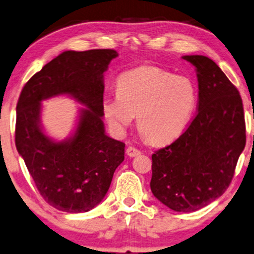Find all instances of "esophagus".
<instances>
[{
	"instance_id": "1",
	"label": "esophagus",
	"mask_w": 254,
	"mask_h": 254,
	"mask_svg": "<svg viewBox=\"0 0 254 254\" xmlns=\"http://www.w3.org/2000/svg\"><path fill=\"white\" fill-rule=\"evenodd\" d=\"M126 153H127L128 156H136V155L141 154V152H140L139 149L135 148V147H133V146L128 147V148L126 149Z\"/></svg>"
}]
</instances>
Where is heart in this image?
Listing matches in <instances>:
<instances>
[{
    "instance_id": "1",
    "label": "heart",
    "mask_w": 254,
    "mask_h": 254,
    "mask_svg": "<svg viewBox=\"0 0 254 254\" xmlns=\"http://www.w3.org/2000/svg\"><path fill=\"white\" fill-rule=\"evenodd\" d=\"M118 96L103 102V114L114 132L124 133L133 117L147 141L161 145L186 128L196 105L195 84L155 65L124 71L117 81Z\"/></svg>"
}]
</instances>
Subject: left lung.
Wrapping results in <instances>:
<instances>
[{"label":"left lung","instance_id":"obj_1","mask_svg":"<svg viewBox=\"0 0 254 254\" xmlns=\"http://www.w3.org/2000/svg\"><path fill=\"white\" fill-rule=\"evenodd\" d=\"M196 68L198 112L187 129L152 155L151 190L175 212H194L228 189L246 145L239 90L211 59L186 55Z\"/></svg>","mask_w":254,"mask_h":254}]
</instances>
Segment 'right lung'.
<instances>
[{
  "mask_svg": "<svg viewBox=\"0 0 254 254\" xmlns=\"http://www.w3.org/2000/svg\"><path fill=\"white\" fill-rule=\"evenodd\" d=\"M113 49L64 52L30 77L16 106L15 143L41 196L59 211L88 212L105 198L125 143L105 134L103 73ZM68 93L86 106L74 135L55 143L42 132L40 101Z\"/></svg>",
  "mask_w": 254,
  "mask_h": 254,
  "instance_id": "obj_1",
  "label": "right lung"
}]
</instances>
